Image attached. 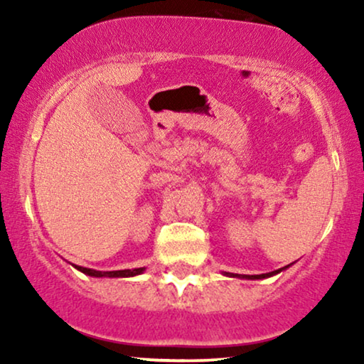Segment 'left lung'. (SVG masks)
<instances>
[{"label": "left lung", "mask_w": 364, "mask_h": 364, "mask_svg": "<svg viewBox=\"0 0 364 364\" xmlns=\"http://www.w3.org/2000/svg\"><path fill=\"white\" fill-rule=\"evenodd\" d=\"M288 267H290V265H287V267H283V268H278V270H273L270 273H262V275H238V273H228V272H223V275L232 277V278H245V280H262V278L273 277V275H277V273L287 270Z\"/></svg>", "instance_id": "8db88e82"}]
</instances>
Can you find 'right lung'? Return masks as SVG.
I'll list each match as a JSON object with an SVG mask.
<instances>
[{
    "mask_svg": "<svg viewBox=\"0 0 364 364\" xmlns=\"http://www.w3.org/2000/svg\"><path fill=\"white\" fill-rule=\"evenodd\" d=\"M76 270L82 272L84 275L87 277H96V278H129V277H137L141 273L146 272V267L142 268H132V270H114V272H99V270H92V268H86V267H79V265H73Z\"/></svg>",
    "mask_w": 364,
    "mask_h": 364,
    "instance_id": "1",
    "label": "right lung"
}]
</instances>
